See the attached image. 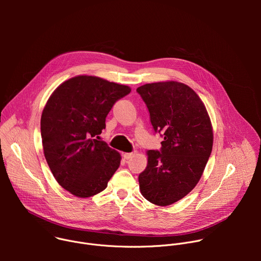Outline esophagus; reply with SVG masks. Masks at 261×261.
<instances>
[{
    "mask_svg": "<svg viewBox=\"0 0 261 261\" xmlns=\"http://www.w3.org/2000/svg\"><path fill=\"white\" fill-rule=\"evenodd\" d=\"M135 154H136V152H132V153H125V154L123 155V157H124V159H125V160H129V159H130V158H132Z\"/></svg>",
    "mask_w": 261,
    "mask_h": 261,
    "instance_id": "esophagus-1",
    "label": "esophagus"
}]
</instances>
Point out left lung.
I'll list each match as a JSON object with an SVG mask.
<instances>
[{"instance_id":"1","label":"left lung","mask_w":261,"mask_h":261,"mask_svg":"<svg viewBox=\"0 0 261 261\" xmlns=\"http://www.w3.org/2000/svg\"><path fill=\"white\" fill-rule=\"evenodd\" d=\"M136 92L145 103L154 131L164 138L160 151H147L139 189L150 202L166 206L191 192L213 148V129L204 104L177 82L146 84Z\"/></svg>"}]
</instances>
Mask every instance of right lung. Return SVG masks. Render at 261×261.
<instances>
[{"label":"right lung","mask_w":261,"mask_h":261,"mask_svg":"<svg viewBox=\"0 0 261 261\" xmlns=\"http://www.w3.org/2000/svg\"><path fill=\"white\" fill-rule=\"evenodd\" d=\"M131 92L127 86L80 75L59 86L41 116L46 162L62 187L77 197L96 195L121 163L120 154L98 140L114 104Z\"/></svg>","instance_id":"obj_1"}]
</instances>
